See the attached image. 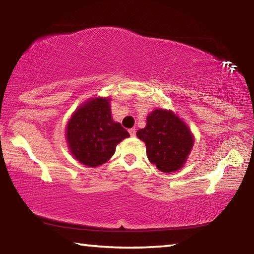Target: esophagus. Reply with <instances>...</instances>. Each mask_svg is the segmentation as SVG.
I'll return each mask as SVG.
<instances>
[{"label":"esophagus","mask_w":254,"mask_h":254,"mask_svg":"<svg viewBox=\"0 0 254 254\" xmlns=\"http://www.w3.org/2000/svg\"><path fill=\"white\" fill-rule=\"evenodd\" d=\"M128 133H130L131 136H135V128H130V130H128Z\"/></svg>","instance_id":"esophagus-1"}]
</instances>
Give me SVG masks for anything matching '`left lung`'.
<instances>
[{
  "mask_svg": "<svg viewBox=\"0 0 254 254\" xmlns=\"http://www.w3.org/2000/svg\"><path fill=\"white\" fill-rule=\"evenodd\" d=\"M147 147L149 161L162 171L182 169L194 147L190 128L173 111L154 109L148 114L147 124L136 132Z\"/></svg>",
  "mask_w": 254,
  "mask_h": 254,
  "instance_id": "obj_1",
  "label": "left lung"
}]
</instances>
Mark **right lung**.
<instances>
[{"label":"right lung","mask_w":254,"mask_h":254,"mask_svg":"<svg viewBox=\"0 0 254 254\" xmlns=\"http://www.w3.org/2000/svg\"><path fill=\"white\" fill-rule=\"evenodd\" d=\"M110 97H93L77 107L66 127V141L76 160L97 167L110 160L117 145L130 136L112 118Z\"/></svg>","instance_id":"1"}]
</instances>
